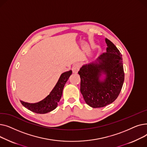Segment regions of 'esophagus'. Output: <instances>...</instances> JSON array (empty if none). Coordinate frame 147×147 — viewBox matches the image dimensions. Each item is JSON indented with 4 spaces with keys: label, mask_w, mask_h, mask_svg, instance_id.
<instances>
[{
    "label": "esophagus",
    "mask_w": 147,
    "mask_h": 147,
    "mask_svg": "<svg viewBox=\"0 0 147 147\" xmlns=\"http://www.w3.org/2000/svg\"><path fill=\"white\" fill-rule=\"evenodd\" d=\"M80 67L79 63H76L72 67V71L73 73H78Z\"/></svg>",
    "instance_id": "1"
}]
</instances>
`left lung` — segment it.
I'll list each match as a JSON object with an SVG mask.
<instances>
[{
    "label": "left lung",
    "instance_id": "left-lung-1",
    "mask_svg": "<svg viewBox=\"0 0 147 147\" xmlns=\"http://www.w3.org/2000/svg\"><path fill=\"white\" fill-rule=\"evenodd\" d=\"M107 52L95 62L83 65L78 73L80 92L86 103L92 108L104 107L113 102L121 90L125 79L123 59L119 50L105 38ZM102 74L105 78L100 79Z\"/></svg>",
    "mask_w": 147,
    "mask_h": 147
}]
</instances>
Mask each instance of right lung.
Wrapping results in <instances>:
<instances>
[{"label": "right lung", "instance_id": "right-lung-1", "mask_svg": "<svg viewBox=\"0 0 147 147\" xmlns=\"http://www.w3.org/2000/svg\"><path fill=\"white\" fill-rule=\"evenodd\" d=\"M71 74V70L62 74L49 95L42 101L36 103H28L20 101L21 103L28 110L37 114H45L55 110L62 96L65 84Z\"/></svg>", "mask_w": 147, "mask_h": 147}]
</instances>
